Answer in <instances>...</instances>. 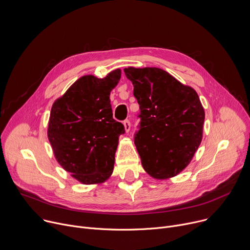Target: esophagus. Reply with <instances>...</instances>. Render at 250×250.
<instances>
[{"label": "esophagus", "mask_w": 250, "mask_h": 250, "mask_svg": "<svg viewBox=\"0 0 250 250\" xmlns=\"http://www.w3.org/2000/svg\"><path fill=\"white\" fill-rule=\"evenodd\" d=\"M124 125H125V131L126 132H128L129 131V129H130V122L128 121V120H125V121H124Z\"/></svg>", "instance_id": "esophagus-1"}]
</instances>
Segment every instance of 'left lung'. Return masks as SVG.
I'll return each instance as SVG.
<instances>
[{"mask_svg": "<svg viewBox=\"0 0 250 250\" xmlns=\"http://www.w3.org/2000/svg\"><path fill=\"white\" fill-rule=\"evenodd\" d=\"M133 85L140 120L134 145L145 170L156 179L179 174L203 136L204 108L197 92L155 68H125Z\"/></svg>", "mask_w": 250, "mask_h": 250, "instance_id": "1", "label": "left lung"}]
</instances>
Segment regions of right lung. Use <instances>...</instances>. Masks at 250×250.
<instances>
[{"label":"right lung","instance_id":"right-lung-1","mask_svg":"<svg viewBox=\"0 0 250 250\" xmlns=\"http://www.w3.org/2000/svg\"><path fill=\"white\" fill-rule=\"evenodd\" d=\"M121 70L105 78L83 76L52 105L48 139L58 163L83 184H96L111 176L122 123L114 120L111 91Z\"/></svg>","mask_w":250,"mask_h":250}]
</instances>
